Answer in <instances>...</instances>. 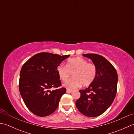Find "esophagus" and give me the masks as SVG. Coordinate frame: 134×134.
<instances>
[{"label":"esophagus","mask_w":134,"mask_h":134,"mask_svg":"<svg viewBox=\"0 0 134 134\" xmlns=\"http://www.w3.org/2000/svg\"><path fill=\"white\" fill-rule=\"evenodd\" d=\"M66 92L68 93H72V90H69V89H67Z\"/></svg>","instance_id":"esophagus-1"}]
</instances>
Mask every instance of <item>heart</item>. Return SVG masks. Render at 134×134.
Returning a JSON list of instances; mask_svg holds the SVG:
<instances>
[{
	"instance_id": "b5f03b06",
	"label": "heart",
	"mask_w": 134,
	"mask_h": 134,
	"mask_svg": "<svg viewBox=\"0 0 134 134\" xmlns=\"http://www.w3.org/2000/svg\"><path fill=\"white\" fill-rule=\"evenodd\" d=\"M56 71L60 79L63 81L67 80L72 74L73 78L63 84V86L70 90L77 89L82 85L89 86L94 81L97 72L94 64L88 63L86 60L81 58L68 60L66 65H59Z\"/></svg>"
}]
</instances>
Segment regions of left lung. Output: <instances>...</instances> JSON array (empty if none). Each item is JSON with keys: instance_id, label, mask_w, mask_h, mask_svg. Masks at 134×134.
<instances>
[{"instance_id": "8db88e82", "label": "left lung", "mask_w": 134, "mask_h": 134, "mask_svg": "<svg viewBox=\"0 0 134 134\" xmlns=\"http://www.w3.org/2000/svg\"><path fill=\"white\" fill-rule=\"evenodd\" d=\"M96 65V77L89 87L79 90L81 97L76 101L79 112L88 117H97L104 113L114 101L117 92L118 74L115 67L104 57L97 54H84Z\"/></svg>"}]
</instances>
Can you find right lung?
<instances>
[{
  "instance_id": "add662e5",
  "label": "right lung",
  "mask_w": 134,
  "mask_h": 134,
  "mask_svg": "<svg viewBox=\"0 0 134 134\" xmlns=\"http://www.w3.org/2000/svg\"><path fill=\"white\" fill-rule=\"evenodd\" d=\"M70 56L41 52L32 56L23 65L20 72L19 89L25 104L33 114L47 116L58 107L66 89H49L61 86L57 67Z\"/></svg>"
}]
</instances>
